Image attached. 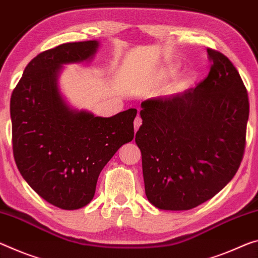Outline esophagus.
<instances>
[{"instance_id": "34e87169", "label": "esophagus", "mask_w": 258, "mask_h": 258, "mask_svg": "<svg viewBox=\"0 0 258 258\" xmlns=\"http://www.w3.org/2000/svg\"><path fill=\"white\" fill-rule=\"evenodd\" d=\"M142 124V119L140 118V116H137L136 119H134V130H136V132L139 130Z\"/></svg>"}]
</instances>
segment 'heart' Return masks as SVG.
Returning a JSON list of instances; mask_svg holds the SVG:
<instances>
[{
  "mask_svg": "<svg viewBox=\"0 0 258 258\" xmlns=\"http://www.w3.org/2000/svg\"><path fill=\"white\" fill-rule=\"evenodd\" d=\"M189 83H190V79H189V78H186V79H183V80H182L181 85H183V86H187V85H189Z\"/></svg>",
  "mask_w": 258,
  "mask_h": 258,
  "instance_id": "obj_1",
  "label": "heart"
}]
</instances>
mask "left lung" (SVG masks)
Instances as JSON below:
<instances>
[{
	"label": "left lung",
	"mask_w": 258,
	"mask_h": 258,
	"mask_svg": "<svg viewBox=\"0 0 258 258\" xmlns=\"http://www.w3.org/2000/svg\"><path fill=\"white\" fill-rule=\"evenodd\" d=\"M208 76L195 88L141 103L136 134L147 199L163 210H189L232 180L246 148L249 99L236 68L208 48Z\"/></svg>",
	"instance_id": "1"
}]
</instances>
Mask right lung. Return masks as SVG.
<instances>
[{
	"label": "right lung",
	"instance_id": "right-lung-1",
	"mask_svg": "<svg viewBox=\"0 0 258 258\" xmlns=\"http://www.w3.org/2000/svg\"><path fill=\"white\" fill-rule=\"evenodd\" d=\"M97 46L89 40L40 52L11 94L12 150L19 172L41 198L64 210L92 201L102 169L134 137L137 109L94 117L69 108L57 88L62 64L88 59Z\"/></svg>",
	"mask_w": 258,
	"mask_h": 258
}]
</instances>
